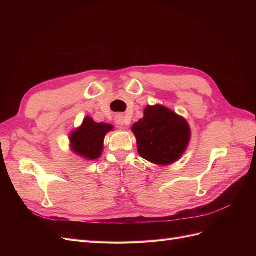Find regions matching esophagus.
<instances>
[{
    "mask_svg": "<svg viewBox=\"0 0 256 256\" xmlns=\"http://www.w3.org/2000/svg\"><path fill=\"white\" fill-rule=\"evenodd\" d=\"M115 122L120 126H127L130 124V122L128 120H126L125 116L122 115V114H118L115 116Z\"/></svg>",
    "mask_w": 256,
    "mask_h": 256,
    "instance_id": "34e87169",
    "label": "esophagus"
}]
</instances>
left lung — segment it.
<instances>
[{
	"mask_svg": "<svg viewBox=\"0 0 256 256\" xmlns=\"http://www.w3.org/2000/svg\"><path fill=\"white\" fill-rule=\"evenodd\" d=\"M140 156L168 166L182 157L190 141V128L180 116L162 106H146L144 118L132 126Z\"/></svg>",
	"mask_w": 256,
	"mask_h": 256,
	"instance_id": "left-lung-1",
	"label": "left lung"
}]
</instances>
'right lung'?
I'll use <instances>...</instances> for the list:
<instances>
[{
  "label": "right lung",
  "instance_id": "1",
  "mask_svg": "<svg viewBox=\"0 0 256 256\" xmlns=\"http://www.w3.org/2000/svg\"><path fill=\"white\" fill-rule=\"evenodd\" d=\"M113 129L110 124L95 122L90 118L83 120L82 126L70 136L74 152L86 159L94 160L100 157L106 134Z\"/></svg>",
  "mask_w": 256,
  "mask_h": 256
}]
</instances>
